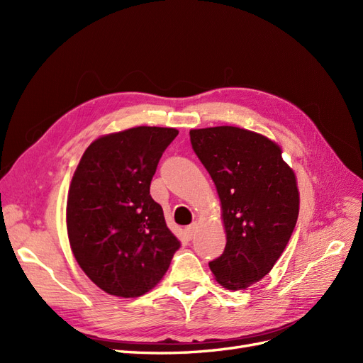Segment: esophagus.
Masks as SVG:
<instances>
[{"label":"esophagus","instance_id":"esophagus-1","mask_svg":"<svg viewBox=\"0 0 363 363\" xmlns=\"http://www.w3.org/2000/svg\"><path fill=\"white\" fill-rule=\"evenodd\" d=\"M195 228H196V224H192V225H189V227H186V228H184V236H186V239L191 240V239L194 238V235H195Z\"/></svg>","mask_w":363,"mask_h":363}]
</instances>
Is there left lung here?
<instances>
[{"label":"left lung","instance_id":"left-lung-1","mask_svg":"<svg viewBox=\"0 0 363 363\" xmlns=\"http://www.w3.org/2000/svg\"><path fill=\"white\" fill-rule=\"evenodd\" d=\"M191 144L216 186L227 244L208 267L238 291L272 269L294 232L300 194L294 171L271 139L239 127L191 130Z\"/></svg>","mask_w":363,"mask_h":363}]
</instances>
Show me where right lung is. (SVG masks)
<instances>
[{"mask_svg":"<svg viewBox=\"0 0 363 363\" xmlns=\"http://www.w3.org/2000/svg\"><path fill=\"white\" fill-rule=\"evenodd\" d=\"M175 128L135 127L87 147L68 192L74 257L104 292L135 298L168 271L180 240L164 223L150 184Z\"/></svg>","mask_w":363,"mask_h":363,"instance_id":"right-lung-1","label":"right lung"}]
</instances>
